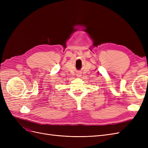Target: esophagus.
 <instances>
[{
  "label": "esophagus",
  "mask_w": 148,
  "mask_h": 148,
  "mask_svg": "<svg viewBox=\"0 0 148 148\" xmlns=\"http://www.w3.org/2000/svg\"><path fill=\"white\" fill-rule=\"evenodd\" d=\"M81 74H82L81 73H79V72H78V73H77V75L78 76V77H80V76H81V75H82Z\"/></svg>",
  "instance_id": "obj_1"
}]
</instances>
